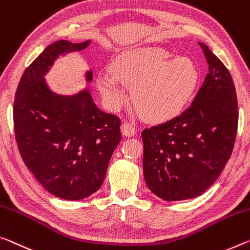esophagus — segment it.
<instances>
[{"label":"esophagus","instance_id":"1","mask_svg":"<svg viewBox=\"0 0 250 250\" xmlns=\"http://www.w3.org/2000/svg\"><path fill=\"white\" fill-rule=\"evenodd\" d=\"M121 132L125 137H132L136 133V129H134V126L131 124L124 122L121 125Z\"/></svg>","mask_w":250,"mask_h":250}]
</instances>
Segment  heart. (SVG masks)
<instances>
[{
  "label": "heart",
  "instance_id": "heart-1",
  "mask_svg": "<svg viewBox=\"0 0 250 250\" xmlns=\"http://www.w3.org/2000/svg\"><path fill=\"white\" fill-rule=\"evenodd\" d=\"M161 47L126 50L114 59L110 74L98 86L111 108L126 101L122 84L131 88L136 108L145 119L164 122L178 116L189 104L199 81L197 65L188 57H175Z\"/></svg>",
  "mask_w": 250,
  "mask_h": 250
}]
</instances>
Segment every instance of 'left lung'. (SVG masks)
<instances>
[{
	"label": "left lung",
	"instance_id": "1",
	"mask_svg": "<svg viewBox=\"0 0 250 250\" xmlns=\"http://www.w3.org/2000/svg\"><path fill=\"white\" fill-rule=\"evenodd\" d=\"M199 45L209 71L191 105L141 133L146 184L167 201L204 193L223 171L236 140L238 104L231 75L207 45Z\"/></svg>",
	"mask_w": 250,
	"mask_h": 250
}]
</instances>
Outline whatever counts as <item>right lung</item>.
<instances>
[{"instance_id":"right-lung-1","label":"right lung","mask_w":250,"mask_h":250,"mask_svg":"<svg viewBox=\"0 0 250 250\" xmlns=\"http://www.w3.org/2000/svg\"><path fill=\"white\" fill-rule=\"evenodd\" d=\"M89 43L60 40L46 46L22 74L13 104L15 139L25 166L47 191L68 200L99 190L121 141L120 118L99 109L89 90L58 96L43 78L59 54Z\"/></svg>"}]
</instances>
